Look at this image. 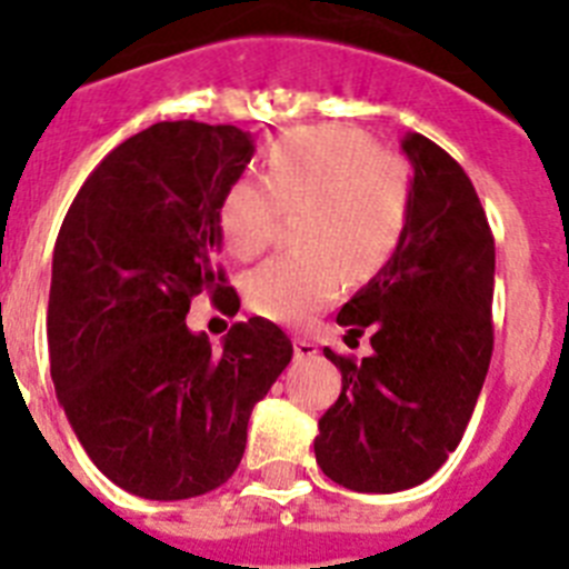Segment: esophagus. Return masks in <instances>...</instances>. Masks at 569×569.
<instances>
[{"mask_svg": "<svg viewBox=\"0 0 569 569\" xmlns=\"http://www.w3.org/2000/svg\"><path fill=\"white\" fill-rule=\"evenodd\" d=\"M293 350H296V359H313L319 353V345L310 339H293Z\"/></svg>", "mask_w": 569, "mask_h": 569, "instance_id": "1", "label": "esophagus"}]
</instances>
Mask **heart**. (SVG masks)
I'll return each mask as SVG.
<instances>
[{
    "label": "heart",
    "instance_id": "obj_1",
    "mask_svg": "<svg viewBox=\"0 0 569 569\" xmlns=\"http://www.w3.org/2000/svg\"><path fill=\"white\" fill-rule=\"evenodd\" d=\"M261 179L230 182L216 224L228 253L248 261L276 239L281 213H296L305 248L273 256L244 281L250 308L281 325H308L341 293L345 273H381L410 224V168L356 128L290 130L264 153Z\"/></svg>",
    "mask_w": 569,
    "mask_h": 569
}]
</instances>
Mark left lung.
Wrapping results in <instances>:
<instances>
[{
    "label": "left lung",
    "instance_id": "8db88e82",
    "mask_svg": "<svg viewBox=\"0 0 569 569\" xmlns=\"http://www.w3.org/2000/svg\"><path fill=\"white\" fill-rule=\"evenodd\" d=\"M401 150L413 162L407 233L336 316L347 341L367 330L373 353L359 361L325 347L341 393L319 419L316 461L356 492L430 479L459 447L492 356L496 244L479 193L427 136H405Z\"/></svg>",
    "mask_w": 569,
    "mask_h": 569
}]
</instances>
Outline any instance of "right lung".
<instances>
[{"label": "right lung", "instance_id": "1", "mask_svg": "<svg viewBox=\"0 0 569 569\" xmlns=\"http://www.w3.org/2000/svg\"><path fill=\"white\" fill-rule=\"evenodd\" d=\"M253 156L233 124L156 122L84 179L53 248L50 376L90 461L122 490L179 501L222 487L248 419L293 359L273 321H236L213 350L184 316L239 296L216 264L219 202Z\"/></svg>", "mask_w": 569, "mask_h": 569}]
</instances>
